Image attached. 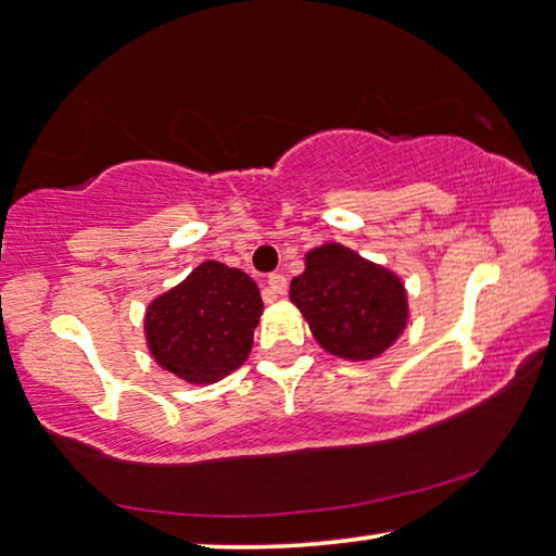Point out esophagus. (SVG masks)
Instances as JSON below:
<instances>
[{"instance_id":"1","label":"esophagus","mask_w":556,"mask_h":556,"mask_svg":"<svg viewBox=\"0 0 556 556\" xmlns=\"http://www.w3.org/2000/svg\"><path fill=\"white\" fill-rule=\"evenodd\" d=\"M268 288H270L273 295H286L288 278L283 276V273H270V276H268Z\"/></svg>"}]
</instances>
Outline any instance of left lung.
I'll return each mask as SVG.
<instances>
[{
  "label": "left lung",
  "mask_w": 556,
  "mask_h": 556,
  "mask_svg": "<svg viewBox=\"0 0 556 556\" xmlns=\"http://www.w3.org/2000/svg\"><path fill=\"white\" fill-rule=\"evenodd\" d=\"M290 300L319 346L349 362L381 356L407 325V295L393 270L342 243H323L305 256Z\"/></svg>",
  "instance_id": "8db88e82"
}]
</instances>
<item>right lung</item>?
<instances>
[{
  "label": "right lung",
  "mask_w": 556,
  "mask_h": 556,
  "mask_svg": "<svg viewBox=\"0 0 556 556\" xmlns=\"http://www.w3.org/2000/svg\"><path fill=\"white\" fill-rule=\"evenodd\" d=\"M261 309L247 273L204 261L149 305L146 339L165 371L188 383H217L247 362Z\"/></svg>",
  "instance_id": "1"
}]
</instances>
